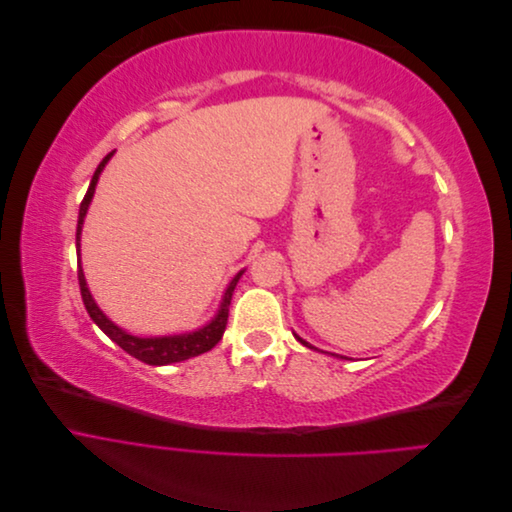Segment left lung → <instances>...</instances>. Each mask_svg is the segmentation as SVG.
<instances>
[{
    "label": "left lung",
    "instance_id": "obj_1",
    "mask_svg": "<svg viewBox=\"0 0 512 512\" xmlns=\"http://www.w3.org/2000/svg\"><path fill=\"white\" fill-rule=\"evenodd\" d=\"M294 337H297V339H299V342H301V344H303V346H307V348H314V346H309V344H307V342H305V339H301V337H299V335H294ZM314 350H316V348H314Z\"/></svg>",
    "mask_w": 512,
    "mask_h": 512
}]
</instances>
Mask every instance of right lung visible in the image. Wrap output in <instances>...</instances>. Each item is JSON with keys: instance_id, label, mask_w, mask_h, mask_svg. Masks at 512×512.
Masks as SVG:
<instances>
[{"instance_id": "1", "label": "right lung", "mask_w": 512, "mask_h": 512, "mask_svg": "<svg viewBox=\"0 0 512 512\" xmlns=\"http://www.w3.org/2000/svg\"><path fill=\"white\" fill-rule=\"evenodd\" d=\"M113 153H108V156L98 164L94 177H91L89 183V190L83 198L81 209H79V224H76V254H79V286H81V297L85 303L87 314L91 316L98 327L113 339L117 346H121L128 354H132L134 359L143 361L147 365H170V363H179L185 359H192V356L203 354L207 350H211L215 344L220 342L224 329H226V322H228V307H230V299H232V292H235V286L239 282V277L243 275V271H239L235 277H232V282L228 284L226 292H224V299L222 305L218 309V316H215L209 324H205L203 329L192 331V333H181V335H164V337H136L130 335L123 329H119L115 322L108 320L102 309L96 305L94 297H91V292L87 288L85 282V275L81 269V230H83V222H85V215L89 209L91 198H94L96 192V183L100 179V173L104 170L106 162L111 160Z\"/></svg>"}]
</instances>
